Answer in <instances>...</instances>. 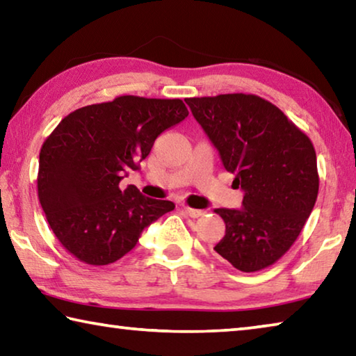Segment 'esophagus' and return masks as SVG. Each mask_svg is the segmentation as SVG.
Returning a JSON list of instances; mask_svg holds the SVG:
<instances>
[{
    "mask_svg": "<svg viewBox=\"0 0 356 356\" xmlns=\"http://www.w3.org/2000/svg\"><path fill=\"white\" fill-rule=\"evenodd\" d=\"M182 212L190 216V218H200V216L204 215V210H200V209H191V207H184Z\"/></svg>",
    "mask_w": 356,
    "mask_h": 356,
    "instance_id": "1",
    "label": "esophagus"
}]
</instances>
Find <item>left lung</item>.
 Returning a JSON list of instances; mask_svg holds the SVG:
<instances>
[{"instance_id": "obj_1", "label": "left lung", "mask_w": 356, "mask_h": 356, "mask_svg": "<svg viewBox=\"0 0 356 356\" xmlns=\"http://www.w3.org/2000/svg\"><path fill=\"white\" fill-rule=\"evenodd\" d=\"M218 150L240 209H215L226 234L215 251L240 272L275 264L300 236L314 209L318 174L314 146L278 106L252 94L185 99Z\"/></svg>"}]
</instances>
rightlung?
Returning <instances> with one entry per match:
<instances>
[{
	"instance_id": "add662e5",
	"label": "right lung",
	"mask_w": 356,
	"mask_h": 356,
	"mask_svg": "<svg viewBox=\"0 0 356 356\" xmlns=\"http://www.w3.org/2000/svg\"><path fill=\"white\" fill-rule=\"evenodd\" d=\"M188 116L180 99L122 95L78 108L47 138L38 191L48 225L78 261L108 265L135 248L144 229L174 210L171 201L120 186L165 130Z\"/></svg>"
}]
</instances>
